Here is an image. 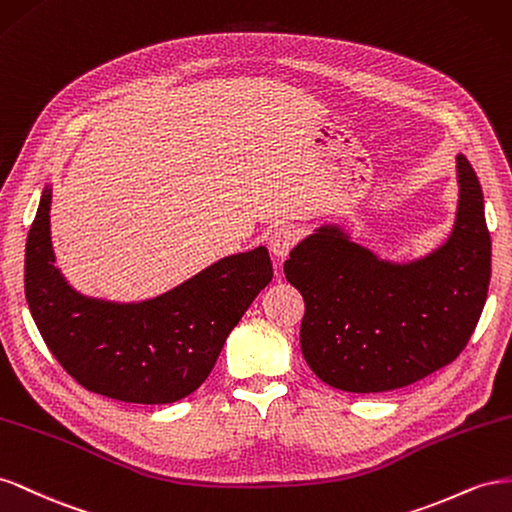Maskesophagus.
Masks as SVG:
<instances>
[{
	"label": "esophagus",
	"instance_id": "1",
	"mask_svg": "<svg viewBox=\"0 0 512 512\" xmlns=\"http://www.w3.org/2000/svg\"><path fill=\"white\" fill-rule=\"evenodd\" d=\"M300 240V233L294 227H276L270 233V251L276 257H287L291 248H294Z\"/></svg>",
	"mask_w": 512,
	"mask_h": 512
}]
</instances>
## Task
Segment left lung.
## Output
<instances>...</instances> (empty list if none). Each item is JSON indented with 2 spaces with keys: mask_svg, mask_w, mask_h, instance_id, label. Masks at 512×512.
Returning a JSON list of instances; mask_svg holds the SVG:
<instances>
[{
  "mask_svg": "<svg viewBox=\"0 0 512 512\" xmlns=\"http://www.w3.org/2000/svg\"><path fill=\"white\" fill-rule=\"evenodd\" d=\"M459 206L448 240L394 264L349 240L339 225L304 238L285 276L304 298L300 347L313 373L345 392L410 386L455 360L487 300L491 236L483 188L457 156Z\"/></svg>",
  "mask_w": 512,
  "mask_h": 512,
  "instance_id": "left-lung-1",
  "label": "left lung"
}]
</instances>
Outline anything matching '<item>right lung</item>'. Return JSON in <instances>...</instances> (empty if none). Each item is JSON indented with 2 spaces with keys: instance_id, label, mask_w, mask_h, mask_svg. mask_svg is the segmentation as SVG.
I'll list each match as a JSON object with an SVG mask.
<instances>
[{
  "instance_id": "1",
  "label": "right lung",
  "mask_w": 512,
  "mask_h": 512,
  "mask_svg": "<svg viewBox=\"0 0 512 512\" xmlns=\"http://www.w3.org/2000/svg\"><path fill=\"white\" fill-rule=\"evenodd\" d=\"M51 186L25 244V298L64 371L96 394L163 405L195 392L257 294L272 281L266 246L218 259L167 294L143 302L87 298L55 268Z\"/></svg>"
}]
</instances>
